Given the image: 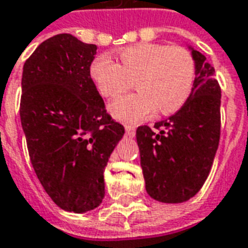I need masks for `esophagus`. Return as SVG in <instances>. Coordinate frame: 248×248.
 <instances>
[{"mask_svg":"<svg viewBox=\"0 0 248 248\" xmlns=\"http://www.w3.org/2000/svg\"><path fill=\"white\" fill-rule=\"evenodd\" d=\"M126 135L127 137H134L135 127H133V126H126Z\"/></svg>","mask_w":248,"mask_h":248,"instance_id":"1","label":"esophagus"}]
</instances>
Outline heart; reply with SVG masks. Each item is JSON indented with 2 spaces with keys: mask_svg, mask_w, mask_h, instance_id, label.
I'll use <instances>...</instances> for the list:
<instances>
[{
  "mask_svg": "<svg viewBox=\"0 0 248 248\" xmlns=\"http://www.w3.org/2000/svg\"><path fill=\"white\" fill-rule=\"evenodd\" d=\"M121 65L101 56L90 66L98 93L113 99L129 90L135 81L138 93L119 98L110 105V113L124 124L151 118L156 108L170 114L182 108L195 79V62L182 46L138 44L119 53Z\"/></svg>",
  "mask_w": 248,
  "mask_h": 248,
  "instance_id": "b5f03b06",
  "label": "heart"
}]
</instances>
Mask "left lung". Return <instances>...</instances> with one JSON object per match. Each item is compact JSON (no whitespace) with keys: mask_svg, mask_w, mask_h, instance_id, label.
<instances>
[{"mask_svg":"<svg viewBox=\"0 0 248 248\" xmlns=\"http://www.w3.org/2000/svg\"><path fill=\"white\" fill-rule=\"evenodd\" d=\"M195 79L190 97L165 121L137 129L146 191L163 203L188 201L206 182L220 137V87L215 69L191 47Z\"/></svg>","mask_w":248,"mask_h":248,"instance_id":"left-lung-1","label":"left lung"}]
</instances>
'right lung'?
<instances>
[{
    "label": "right lung",
    "mask_w": 248,
    "mask_h": 248,
    "mask_svg": "<svg viewBox=\"0 0 248 248\" xmlns=\"http://www.w3.org/2000/svg\"><path fill=\"white\" fill-rule=\"evenodd\" d=\"M97 46L71 34L44 41L26 60L19 105L30 161L58 207L81 214L105 197L103 171L124 134L90 77Z\"/></svg>",
    "instance_id": "right-lung-1"
}]
</instances>
